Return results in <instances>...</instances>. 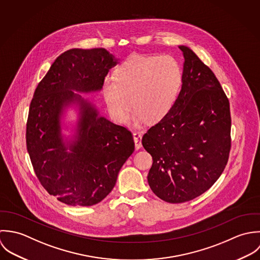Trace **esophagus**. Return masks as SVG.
I'll return each instance as SVG.
<instances>
[{"label": "esophagus", "instance_id": "obj_1", "mask_svg": "<svg viewBox=\"0 0 260 260\" xmlns=\"http://www.w3.org/2000/svg\"><path fill=\"white\" fill-rule=\"evenodd\" d=\"M134 136V141H135V145H136V149L139 150L142 148V134L139 132H134L133 134Z\"/></svg>", "mask_w": 260, "mask_h": 260}]
</instances>
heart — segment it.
Segmentation results:
<instances>
[{"mask_svg":"<svg viewBox=\"0 0 260 260\" xmlns=\"http://www.w3.org/2000/svg\"><path fill=\"white\" fill-rule=\"evenodd\" d=\"M182 83L183 70L173 56L135 54L116 68L114 77H105L103 91L114 119L123 122L132 103L135 108L131 118L138 124L145 119L156 122L168 115L179 96Z\"/></svg>","mask_w":260,"mask_h":260,"instance_id":"b5f03b06","label":"heart"}]
</instances>
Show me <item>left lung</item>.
<instances>
[{
	"mask_svg": "<svg viewBox=\"0 0 260 260\" xmlns=\"http://www.w3.org/2000/svg\"><path fill=\"white\" fill-rule=\"evenodd\" d=\"M183 83L172 110L144 135L153 156L148 182L168 203L200 196L218 180L231 148L229 101L212 70L187 46Z\"/></svg>",
	"mask_w": 260,
	"mask_h": 260,
	"instance_id": "left-lung-1",
	"label": "left lung"
}]
</instances>
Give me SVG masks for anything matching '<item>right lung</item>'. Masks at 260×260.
Wrapping results in <instances>:
<instances>
[{"label":"right lung","mask_w":260,"mask_h":260,"mask_svg":"<svg viewBox=\"0 0 260 260\" xmlns=\"http://www.w3.org/2000/svg\"><path fill=\"white\" fill-rule=\"evenodd\" d=\"M118 63L104 48L70 49L56 58L30 104L27 150L45 190L69 206H92L113 189L122 165L134 153L132 133L100 114L79 93L101 91ZM78 111L74 135L61 134L64 112ZM67 128V125H66Z\"/></svg>","instance_id":"obj_1"}]
</instances>
